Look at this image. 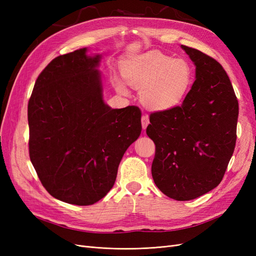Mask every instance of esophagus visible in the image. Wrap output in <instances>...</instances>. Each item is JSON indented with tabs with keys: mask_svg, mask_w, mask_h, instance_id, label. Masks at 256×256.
Returning <instances> with one entry per match:
<instances>
[{
	"mask_svg": "<svg viewBox=\"0 0 256 256\" xmlns=\"http://www.w3.org/2000/svg\"><path fill=\"white\" fill-rule=\"evenodd\" d=\"M148 124H150L148 115H143L142 116V127H143V129H146V127L148 126Z\"/></svg>",
	"mask_w": 256,
	"mask_h": 256,
	"instance_id": "1",
	"label": "esophagus"
}]
</instances>
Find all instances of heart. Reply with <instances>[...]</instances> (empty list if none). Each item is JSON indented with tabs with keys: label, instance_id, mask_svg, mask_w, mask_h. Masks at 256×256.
I'll list each match as a JSON object with an SVG mask.
<instances>
[{
	"label": "heart",
	"instance_id": "b5f03b06",
	"mask_svg": "<svg viewBox=\"0 0 256 256\" xmlns=\"http://www.w3.org/2000/svg\"><path fill=\"white\" fill-rule=\"evenodd\" d=\"M122 74L129 85L140 88V102L154 112L180 106L194 79V72L187 60L173 58L157 50L129 58L122 67ZM126 82L115 76L114 86L122 94H127Z\"/></svg>",
	"mask_w": 256,
	"mask_h": 256
}]
</instances>
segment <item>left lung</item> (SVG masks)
Listing matches in <instances>:
<instances>
[{
  "label": "left lung",
  "instance_id": "left-lung-1",
  "mask_svg": "<svg viewBox=\"0 0 256 256\" xmlns=\"http://www.w3.org/2000/svg\"><path fill=\"white\" fill-rule=\"evenodd\" d=\"M196 81L180 106L150 114L146 134L156 145L152 175L176 200H194L218 186L236 144L238 102L223 67L182 44Z\"/></svg>",
  "mask_w": 256,
  "mask_h": 256
}]
</instances>
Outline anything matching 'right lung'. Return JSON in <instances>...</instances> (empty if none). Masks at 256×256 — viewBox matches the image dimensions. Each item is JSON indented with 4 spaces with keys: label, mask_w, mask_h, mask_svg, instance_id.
<instances>
[{
    "label": "right lung",
    "mask_w": 256,
    "mask_h": 256,
    "mask_svg": "<svg viewBox=\"0 0 256 256\" xmlns=\"http://www.w3.org/2000/svg\"><path fill=\"white\" fill-rule=\"evenodd\" d=\"M102 54L88 48L54 58L38 76L28 106L30 158L50 194L85 206L106 196L120 162L140 136L141 111L104 102Z\"/></svg>",
    "instance_id": "right-lung-1"
}]
</instances>
